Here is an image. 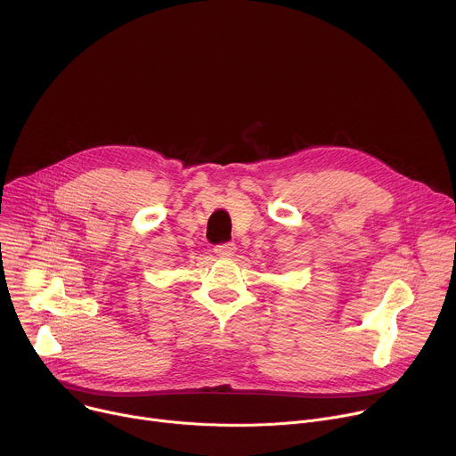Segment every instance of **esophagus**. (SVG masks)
I'll return each mask as SVG.
<instances>
[{
  "instance_id": "34e87169",
  "label": "esophagus",
  "mask_w": 456,
  "mask_h": 456,
  "mask_svg": "<svg viewBox=\"0 0 456 456\" xmlns=\"http://www.w3.org/2000/svg\"><path fill=\"white\" fill-rule=\"evenodd\" d=\"M215 252L220 257H232L234 252H236V245L234 243H222V245L215 247Z\"/></svg>"
}]
</instances>
